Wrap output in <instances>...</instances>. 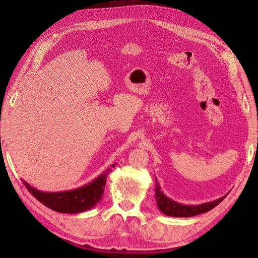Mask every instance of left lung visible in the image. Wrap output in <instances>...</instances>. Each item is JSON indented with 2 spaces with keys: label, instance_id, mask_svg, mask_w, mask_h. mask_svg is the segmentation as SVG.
Here are the masks:
<instances>
[{
  "label": "left lung",
  "instance_id": "left-lung-1",
  "mask_svg": "<svg viewBox=\"0 0 258 258\" xmlns=\"http://www.w3.org/2000/svg\"><path fill=\"white\" fill-rule=\"evenodd\" d=\"M156 203L157 206L160 209L161 213H164L165 215L173 216V217H191L199 215V214L207 213L216 207L222 200H223L226 196L222 198H218L216 200L209 203H204L200 205H183L177 202H174L171 198H168L167 196L163 194V191L160 190L159 183L156 180Z\"/></svg>",
  "mask_w": 258,
  "mask_h": 258
}]
</instances>
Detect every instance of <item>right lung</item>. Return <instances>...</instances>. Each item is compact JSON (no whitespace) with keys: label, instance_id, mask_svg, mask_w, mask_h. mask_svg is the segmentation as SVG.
<instances>
[{"label":"right lung","instance_id":"right-lung-1","mask_svg":"<svg viewBox=\"0 0 258 258\" xmlns=\"http://www.w3.org/2000/svg\"><path fill=\"white\" fill-rule=\"evenodd\" d=\"M112 167H115V166L112 165ZM110 172L111 168H107L106 172L100 174L92 182L69 191L44 192L30 186L24 180L23 182L27 190L38 202L52 211L63 214H78L89 211L101 200L106 180Z\"/></svg>","mask_w":258,"mask_h":258}]
</instances>
